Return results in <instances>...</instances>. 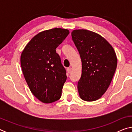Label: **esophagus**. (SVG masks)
<instances>
[{"label": "esophagus", "mask_w": 132, "mask_h": 132, "mask_svg": "<svg viewBox=\"0 0 132 132\" xmlns=\"http://www.w3.org/2000/svg\"><path fill=\"white\" fill-rule=\"evenodd\" d=\"M71 71V68H67V72L68 73H70Z\"/></svg>", "instance_id": "esophagus-1"}]
</instances>
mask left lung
<instances>
[{"instance_id":"obj_1","label":"left lung","mask_w":132,"mask_h":132,"mask_svg":"<svg viewBox=\"0 0 132 132\" xmlns=\"http://www.w3.org/2000/svg\"><path fill=\"white\" fill-rule=\"evenodd\" d=\"M82 63L81 78L77 83L80 98L94 101L102 97L111 84L117 66L114 50L101 35L86 30L71 32Z\"/></svg>"}]
</instances>
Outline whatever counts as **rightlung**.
<instances>
[{
    "mask_svg": "<svg viewBox=\"0 0 132 132\" xmlns=\"http://www.w3.org/2000/svg\"><path fill=\"white\" fill-rule=\"evenodd\" d=\"M69 34V30L60 28L42 31L31 39L21 53L22 71L29 88L44 103L61 97L66 70L56 48Z\"/></svg>",
    "mask_w": 132,
    "mask_h": 132,
    "instance_id": "right-lung-1",
    "label": "right lung"
}]
</instances>
